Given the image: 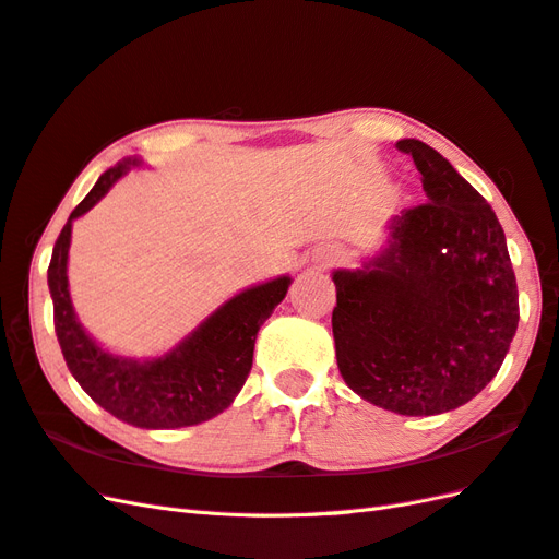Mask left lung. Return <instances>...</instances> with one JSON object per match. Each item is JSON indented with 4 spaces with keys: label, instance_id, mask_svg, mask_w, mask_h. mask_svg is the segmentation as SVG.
Masks as SVG:
<instances>
[{
    "label": "left lung",
    "instance_id": "8db88e82",
    "mask_svg": "<svg viewBox=\"0 0 559 559\" xmlns=\"http://www.w3.org/2000/svg\"><path fill=\"white\" fill-rule=\"evenodd\" d=\"M427 203L392 222L390 248L335 271L337 368L366 402L402 416L467 404L498 373L520 321L506 234L491 205L416 139L396 141Z\"/></svg>",
    "mask_w": 559,
    "mask_h": 559
}]
</instances>
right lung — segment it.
Here are the masks:
<instances>
[{"label": "right lung", "instance_id": "obj_1", "mask_svg": "<svg viewBox=\"0 0 559 559\" xmlns=\"http://www.w3.org/2000/svg\"><path fill=\"white\" fill-rule=\"evenodd\" d=\"M127 165L130 163L104 171L56 238L47 271L56 337L80 388L116 418L146 429L205 423L231 406L246 384L257 331L283 302L290 278L269 281L228 299L163 359L136 364L104 352L82 331L70 302L66 276L70 226L108 193L110 186L124 175Z\"/></svg>", "mask_w": 559, "mask_h": 559}]
</instances>
